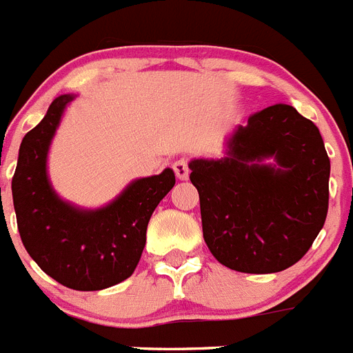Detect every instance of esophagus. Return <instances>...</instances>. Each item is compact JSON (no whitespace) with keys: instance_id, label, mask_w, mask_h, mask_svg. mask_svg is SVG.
I'll use <instances>...</instances> for the list:
<instances>
[{"instance_id":"esophagus-1","label":"esophagus","mask_w":353,"mask_h":353,"mask_svg":"<svg viewBox=\"0 0 353 353\" xmlns=\"http://www.w3.org/2000/svg\"><path fill=\"white\" fill-rule=\"evenodd\" d=\"M173 170L180 180H187L189 179V173H191V170H189V161L185 157L179 159V161L174 162Z\"/></svg>"}]
</instances>
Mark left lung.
<instances>
[{
  "instance_id": "8db88e82",
  "label": "left lung",
  "mask_w": 353,
  "mask_h": 353,
  "mask_svg": "<svg viewBox=\"0 0 353 353\" xmlns=\"http://www.w3.org/2000/svg\"><path fill=\"white\" fill-rule=\"evenodd\" d=\"M226 154L189 164L208 249L239 272L288 269L310 251L329 210L330 161L320 130L292 105L276 104L251 114ZM269 157L277 167L261 162Z\"/></svg>"
}]
</instances>
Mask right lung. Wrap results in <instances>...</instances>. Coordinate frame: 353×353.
<instances>
[{"mask_svg": "<svg viewBox=\"0 0 353 353\" xmlns=\"http://www.w3.org/2000/svg\"><path fill=\"white\" fill-rule=\"evenodd\" d=\"M61 95L35 129L24 136L12 196L19 235L28 254L54 281L72 290L95 292L132 276L146 242V228L161 199L173 189V170L136 180L101 210H77L61 201L46 173L49 143L65 105Z\"/></svg>", "mask_w": 353, "mask_h": 353, "instance_id": "right-lung-1", "label": "right lung"}]
</instances>
